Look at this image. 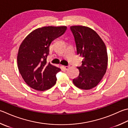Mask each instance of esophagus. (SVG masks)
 Instances as JSON below:
<instances>
[{
	"instance_id": "esophagus-1",
	"label": "esophagus",
	"mask_w": 128,
	"mask_h": 128,
	"mask_svg": "<svg viewBox=\"0 0 128 128\" xmlns=\"http://www.w3.org/2000/svg\"><path fill=\"white\" fill-rule=\"evenodd\" d=\"M66 70H68L69 68V66H62Z\"/></svg>"
}]
</instances>
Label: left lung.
<instances>
[{
    "mask_svg": "<svg viewBox=\"0 0 128 128\" xmlns=\"http://www.w3.org/2000/svg\"><path fill=\"white\" fill-rule=\"evenodd\" d=\"M78 55L83 59L82 65L78 66L79 76L72 80L80 89H91L96 87L106 74L108 54L104 42L96 32L90 28L72 26Z\"/></svg>",
    "mask_w": 128,
    "mask_h": 128,
    "instance_id": "1",
    "label": "left lung"
}]
</instances>
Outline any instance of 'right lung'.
<instances>
[{
  "instance_id": "add662e5",
  "label": "right lung",
  "mask_w": 128,
  "mask_h": 128,
  "mask_svg": "<svg viewBox=\"0 0 128 128\" xmlns=\"http://www.w3.org/2000/svg\"><path fill=\"white\" fill-rule=\"evenodd\" d=\"M66 26H46L34 30L20 46L18 66L25 82L35 90L44 91L56 83L60 69L46 63L52 41L63 34Z\"/></svg>"
}]
</instances>
